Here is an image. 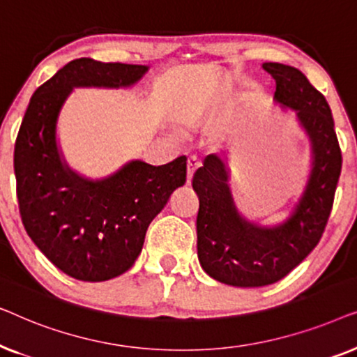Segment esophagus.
<instances>
[{
    "instance_id": "esophagus-1",
    "label": "esophagus",
    "mask_w": 357,
    "mask_h": 357,
    "mask_svg": "<svg viewBox=\"0 0 357 357\" xmlns=\"http://www.w3.org/2000/svg\"><path fill=\"white\" fill-rule=\"evenodd\" d=\"M199 167V162L197 158H190L187 160V183L190 185V182H192V177L195 174V170H197Z\"/></svg>"
}]
</instances>
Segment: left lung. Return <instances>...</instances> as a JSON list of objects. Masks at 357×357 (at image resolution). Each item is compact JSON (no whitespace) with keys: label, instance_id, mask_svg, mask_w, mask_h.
<instances>
[{"label":"left lung","instance_id":"left-lung-1","mask_svg":"<svg viewBox=\"0 0 357 357\" xmlns=\"http://www.w3.org/2000/svg\"><path fill=\"white\" fill-rule=\"evenodd\" d=\"M276 81L275 102L296 112L310 143V172L284 221L263 226L238 211L229 185V167L209 154L193 175L199 198L198 260L213 280L236 287H261L291 273L319 243L328 221L341 174V151L325 97L296 68L263 63Z\"/></svg>","mask_w":357,"mask_h":357}]
</instances>
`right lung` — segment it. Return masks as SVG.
Instances as JSON below:
<instances>
[{
  "label": "right lung",
  "mask_w": 357,
  "mask_h": 357,
  "mask_svg": "<svg viewBox=\"0 0 357 357\" xmlns=\"http://www.w3.org/2000/svg\"><path fill=\"white\" fill-rule=\"evenodd\" d=\"M148 71L79 58L33 92L24 115L14 148L22 224L38 250L75 280L99 282L130 270L151 221L187 180L185 155L158 167L136 159L104 178L84 177L58 143V116L73 89H125Z\"/></svg>",
  "instance_id": "1"
}]
</instances>
